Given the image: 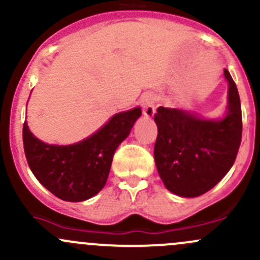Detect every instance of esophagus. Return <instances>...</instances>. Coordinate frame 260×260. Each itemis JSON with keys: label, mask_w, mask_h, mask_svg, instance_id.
<instances>
[{"label": "esophagus", "mask_w": 260, "mask_h": 260, "mask_svg": "<svg viewBox=\"0 0 260 260\" xmlns=\"http://www.w3.org/2000/svg\"><path fill=\"white\" fill-rule=\"evenodd\" d=\"M155 97L152 93H148L142 98V107H143V114L146 117H153L155 108Z\"/></svg>", "instance_id": "esophagus-1"}]
</instances>
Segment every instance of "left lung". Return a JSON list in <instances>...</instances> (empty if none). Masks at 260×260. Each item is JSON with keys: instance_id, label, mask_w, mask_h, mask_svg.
<instances>
[{"instance_id": "1", "label": "left lung", "mask_w": 260, "mask_h": 260, "mask_svg": "<svg viewBox=\"0 0 260 260\" xmlns=\"http://www.w3.org/2000/svg\"><path fill=\"white\" fill-rule=\"evenodd\" d=\"M228 113L209 121L177 108L158 107L154 160L160 179L174 194L193 198L207 193L236 162L242 142V108L228 70Z\"/></svg>"}]
</instances>
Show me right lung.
<instances>
[{"label":"right lung","instance_id":"add662e5","mask_svg":"<svg viewBox=\"0 0 260 260\" xmlns=\"http://www.w3.org/2000/svg\"><path fill=\"white\" fill-rule=\"evenodd\" d=\"M141 114L139 107L116 114L93 136L71 146L43 143L24 122L22 136L27 163L38 182L59 199L86 201L105 187L114 152Z\"/></svg>","mask_w":260,"mask_h":260}]
</instances>
